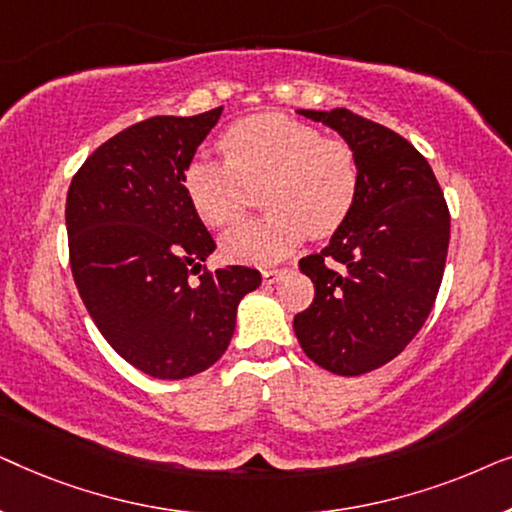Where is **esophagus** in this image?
Returning <instances> with one entry per match:
<instances>
[{"label":"esophagus","instance_id":"1","mask_svg":"<svg viewBox=\"0 0 512 512\" xmlns=\"http://www.w3.org/2000/svg\"><path fill=\"white\" fill-rule=\"evenodd\" d=\"M282 275H284L282 268H268V270H263V282L265 284H275Z\"/></svg>","mask_w":512,"mask_h":512}]
</instances>
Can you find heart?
I'll return each instance as SVG.
<instances>
[{
	"label": "heart",
	"instance_id": "b5f03b06",
	"mask_svg": "<svg viewBox=\"0 0 512 512\" xmlns=\"http://www.w3.org/2000/svg\"><path fill=\"white\" fill-rule=\"evenodd\" d=\"M226 160L195 158L184 188L209 226L240 221L249 188L263 186V219L247 221L223 237L230 261L270 265L305 240L326 237L352 214L361 188L356 151L324 137L310 123L284 114H256L230 125L221 137Z\"/></svg>",
	"mask_w": 512,
	"mask_h": 512
}]
</instances>
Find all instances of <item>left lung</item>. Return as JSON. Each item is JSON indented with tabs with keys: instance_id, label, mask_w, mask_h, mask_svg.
I'll use <instances>...</instances> for the list:
<instances>
[{
	"instance_id": "8db88e82",
	"label": "left lung",
	"mask_w": 512,
	"mask_h": 512,
	"mask_svg": "<svg viewBox=\"0 0 512 512\" xmlns=\"http://www.w3.org/2000/svg\"><path fill=\"white\" fill-rule=\"evenodd\" d=\"M300 116L356 151L359 198L319 254L300 258L314 300L296 314L303 352L335 375L384 366L419 333L443 282L450 212L426 158L398 132L349 109Z\"/></svg>"
}]
</instances>
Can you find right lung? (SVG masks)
<instances>
[{"label": "right lung", "mask_w": 512, "mask_h": 512, "mask_svg": "<svg viewBox=\"0 0 512 512\" xmlns=\"http://www.w3.org/2000/svg\"><path fill=\"white\" fill-rule=\"evenodd\" d=\"M221 111L130 125L69 184V263L83 305L104 340L158 380L214 366L233 338L237 305L261 284V272L244 265L202 270L216 244L184 174Z\"/></svg>", "instance_id": "1"}]
</instances>
